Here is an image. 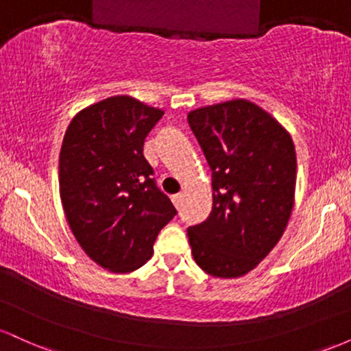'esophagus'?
I'll use <instances>...</instances> for the list:
<instances>
[{
    "instance_id": "obj_1",
    "label": "esophagus",
    "mask_w": 351,
    "mask_h": 351,
    "mask_svg": "<svg viewBox=\"0 0 351 351\" xmlns=\"http://www.w3.org/2000/svg\"><path fill=\"white\" fill-rule=\"evenodd\" d=\"M181 199H183V195H181V193H180V195H173V196H171L173 204H175L176 208L181 206Z\"/></svg>"
}]
</instances>
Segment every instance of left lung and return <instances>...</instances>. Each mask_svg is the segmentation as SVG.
Returning <instances> with one entry per match:
<instances>
[{"instance_id": "obj_1", "label": "left lung", "mask_w": 351, "mask_h": 351, "mask_svg": "<svg viewBox=\"0 0 351 351\" xmlns=\"http://www.w3.org/2000/svg\"><path fill=\"white\" fill-rule=\"evenodd\" d=\"M188 123L213 176L208 219L188 228L196 264L221 279L245 276L279 243L293 208L292 136L244 99L196 108Z\"/></svg>"}]
</instances>
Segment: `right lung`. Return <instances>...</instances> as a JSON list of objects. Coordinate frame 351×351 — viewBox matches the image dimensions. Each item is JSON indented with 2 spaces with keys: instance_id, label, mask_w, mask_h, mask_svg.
<instances>
[{
  "instance_id": "right-lung-1",
  "label": "right lung",
  "mask_w": 351,
  "mask_h": 351,
  "mask_svg": "<svg viewBox=\"0 0 351 351\" xmlns=\"http://www.w3.org/2000/svg\"><path fill=\"white\" fill-rule=\"evenodd\" d=\"M162 108L130 95L92 104L71 120L59 155V193L84 252L115 274L136 271L176 215L143 156Z\"/></svg>"
}]
</instances>
